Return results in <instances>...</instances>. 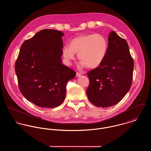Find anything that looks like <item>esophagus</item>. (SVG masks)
I'll return each instance as SVG.
<instances>
[{"label": "esophagus", "mask_w": 151, "mask_h": 151, "mask_svg": "<svg viewBox=\"0 0 151 151\" xmlns=\"http://www.w3.org/2000/svg\"><path fill=\"white\" fill-rule=\"evenodd\" d=\"M81 76V74L80 73H78V72H77V73H76V77H80Z\"/></svg>", "instance_id": "obj_1"}]
</instances>
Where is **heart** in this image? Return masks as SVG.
<instances>
[{
  "instance_id": "obj_1",
  "label": "heart",
  "mask_w": 151,
  "mask_h": 151,
  "mask_svg": "<svg viewBox=\"0 0 151 151\" xmlns=\"http://www.w3.org/2000/svg\"><path fill=\"white\" fill-rule=\"evenodd\" d=\"M108 42L101 34H87L78 36L70 42L69 46L62 49V56L65 63L71 65L75 59V53H78V58L81 60V67L86 65L94 68L102 63L108 51Z\"/></svg>"
}]
</instances>
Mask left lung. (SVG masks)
Listing matches in <instances>:
<instances>
[{"mask_svg": "<svg viewBox=\"0 0 151 151\" xmlns=\"http://www.w3.org/2000/svg\"><path fill=\"white\" fill-rule=\"evenodd\" d=\"M108 42L104 61L87 73L88 98L93 105L101 108L114 106L124 97L131 86L133 76L134 61L127 41L111 31Z\"/></svg>", "mask_w": 151, "mask_h": 151, "instance_id": "8db88e82", "label": "left lung"}]
</instances>
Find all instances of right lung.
<instances>
[{
  "label": "right lung",
  "mask_w": 151,
  "mask_h": 151,
  "mask_svg": "<svg viewBox=\"0 0 151 151\" xmlns=\"http://www.w3.org/2000/svg\"><path fill=\"white\" fill-rule=\"evenodd\" d=\"M65 34L45 29L25 40L15 63L19 89L38 107L54 108L65 100L66 85L76 76L73 69L62 64Z\"/></svg>",
  "instance_id": "add662e5"
}]
</instances>
